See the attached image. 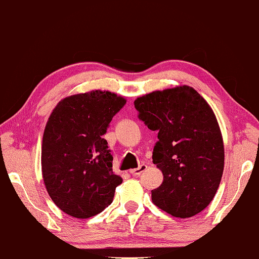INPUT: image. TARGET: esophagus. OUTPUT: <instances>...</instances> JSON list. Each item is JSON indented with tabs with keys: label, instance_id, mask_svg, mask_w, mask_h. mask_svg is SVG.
Instances as JSON below:
<instances>
[{
	"label": "esophagus",
	"instance_id": "esophagus-1",
	"mask_svg": "<svg viewBox=\"0 0 259 259\" xmlns=\"http://www.w3.org/2000/svg\"><path fill=\"white\" fill-rule=\"evenodd\" d=\"M145 169H146V165H145V164H142V165H140V166H138L137 168L130 169L129 172H130L133 176H140L143 171H145Z\"/></svg>",
	"mask_w": 259,
	"mask_h": 259
}]
</instances>
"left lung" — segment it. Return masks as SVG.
Wrapping results in <instances>:
<instances>
[{"label":"left lung","mask_w":259,"mask_h":259,"mask_svg":"<svg viewBox=\"0 0 259 259\" xmlns=\"http://www.w3.org/2000/svg\"><path fill=\"white\" fill-rule=\"evenodd\" d=\"M140 118L157 131L152 163L163 183L152 201L176 218L202 211L218 191L225 167V146L211 107L187 84L154 91L135 100Z\"/></svg>","instance_id":"left-lung-1"}]
</instances>
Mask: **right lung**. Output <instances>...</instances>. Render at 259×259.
Wrapping results in <instances>:
<instances>
[{
    "instance_id": "obj_1",
    "label": "right lung",
    "mask_w": 259,
    "mask_h": 259,
    "mask_svg": "<svg viewBox=\"0 0 259 259\" xmlns=\"http://www.w3.org/2000/svg\"><path fill=\"white\" fill-rule=\"evenodd\" d=\"M126 100L109 91H91L58 102L41 143V175L56 206L76 219L101 213L113 202L122 178L103 138Z\"/></svg>"
}]
</instances>
